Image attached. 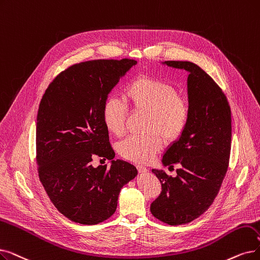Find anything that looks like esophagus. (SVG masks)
I'll return each instance as SVG.
<instances>
[{
    "label": "esophagus",
    "mask_w": 260,
    "mask_h": 260,
    "mask_svg": "<svg viewBox=\"0 0 260 260\" xmlns=\"http://www.w3.org/2000/svg\"><path fill=\"white\" fill-rule=\"evenodd\" d=\"M137 170H138V172H139V173H141V174H145V173H148V172H149L148 169L144 168V167H142V166H137Z\"/></svg>",
    "instance_id": "esophagus-1"
}]
</instances>
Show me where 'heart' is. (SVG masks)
Returning a JSON list of instances; mask_svg holds the SVG:
<instances>
[{
  "label": "heart",
  "instance_id": "heart-1",
  "mask_svg": "<svg viewBox=\"0 0 260 260\" xmlns=\"http://www.w3.org/2000/svg\"><path fill=\"white\" fill-rule=\"evenodd\" d=\"M124 99L134 111L148 114L145 136H129L120 142L119 153L137 164H148L167 142L178 139L187 127L190 108L171 84L148 75H139L126 86ZM127 106L110 98L102 107V120L106 129L121 136L125 127Z\"/></svg>",
  "mask_w": 260,
  "mask_h": 260
}]
</instances>
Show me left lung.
I'll return each mask as SVG.
<instances>
[{"instance_id": "obj_1", "label": "left lung", "mask_w": 260, "mask_h": 260, "mask_svg": "<svg viewBox=\"0 0 260 260\" xmlns=\"http://www.w3.org/2000/svg\"><path fill=\"white\" fill-rule=\"evenodd\" d=\"M162 63L189 73L190 118L182 136L170 144L161 160L164 166L178 164L177 175L152 170L162 190L150 209L158 220L180 225L204 213L221 188L231 154V107L221 88L198 64L174 60Z\"/></svg>"}]
</instances>
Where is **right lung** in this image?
<instances>
[{
    "mask_svg": "<svg viewBox=\"0 0 260 260\" xmlns=\"http://www.w3.org/2000/svg\"><path fill=\"white\" fill-rule=\"evenodd\" d=\"M133 59H98L68 68L54 78L38 109L36 152L42 186L69 220L94 225L115 213L120 190L137 176L135 166L114 160L102 107ZM94 154L111 160L92 167Z\"/></svg>",
    "mask_w": 260,
    "mask_h": 260,
    "instance_id": "1",
    "label": "right lung"
}]
</instances>
